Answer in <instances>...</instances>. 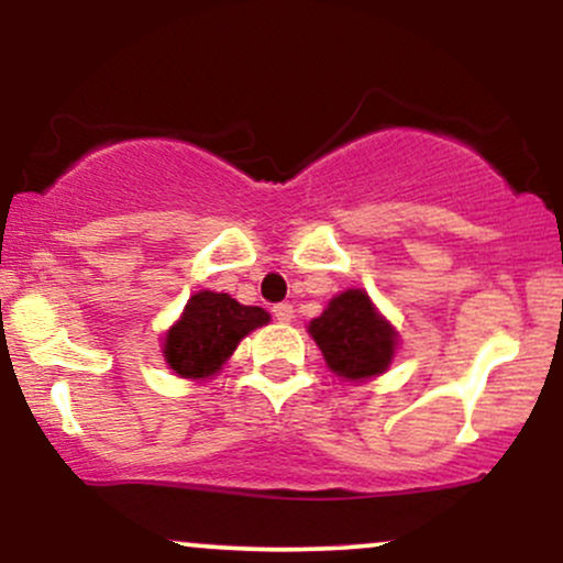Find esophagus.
<instances>
[{
	"label": "esophagus",
	"mask_w": 563,
	"mask_h": 563,
	"mask_svg": "<svg viewBox=\"0 0 563 563\" xmlns=\"http://www.w3.org/2000/svg\"><path fill=\"white\" fill-rule=\"evenodd\" d=\"M273 314H275L277 322H290V320H294V307H290V303H286V301L275 303Z\"/></svg>",
	"instance_id": "obj_1"
}]
</instances>
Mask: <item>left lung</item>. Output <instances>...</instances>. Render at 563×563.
Wrapping results in <instances>:
<instances>
[{
	"label": "left lung",
	"instance_id": "1",
	"mask_svg": "<svg viewBox=\"0 0 563 563\" xmlns=\"http://www.w3.org/2000/svg\"><path fill=\"white\" fill-rule=\"evenodd\" d=\"M309 335L320 346L328 367L344 380L384 373L397 349V331L360 288H349L328 301L325 312L309 322Z\"/></svg>",
	"mask_w": 563,
	"mask_h": 563
}]
</instances>
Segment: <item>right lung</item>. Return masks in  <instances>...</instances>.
<instances>
[{
    "instance_id": "right-lung-1",
    "label": "right lung",
    "mask_w": 563,
    "mask_h": 563,
    "mask_svg": "<svg viewBox=\"0 0 563 563\" xmlns=\"http://www.w3.org/2000/svg\"><path fill=\"white\" fill-rule=\"evenodd\" d=\"M267 322L269 314L262 307H243L228 294L200 290L166 333L164 357L177 376L209 378L222 371L243 335Z\"/></svg>"
}]
</instances>
